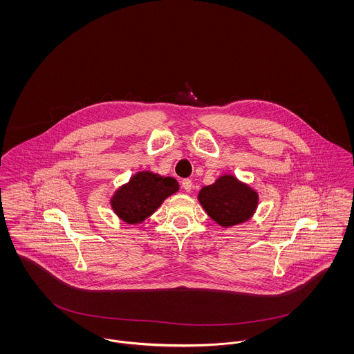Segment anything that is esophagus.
<instances>
[{
  "label": "esophagus",
  "instance_id": "obj_1",
  "mask_svg": "<svg viewBox=\"0 0 354 354\" xmlns=\"http://www.w3.org/2000/svg\"><path fill=\"white\" fill-rule=\"evenodd\" d=\"M182 187H183V190L190 192L191 187H192V183H191L190 179H183V180H182Z\"/></svg>",
  "mask_w": 354,
  "mask_h": 354
}]
</instances>
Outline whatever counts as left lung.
<instances>
[{
    "instance_id": "left-lung-1",
    "label": "left lung",
    "mask_w": 354,
    "mask_h": 354,
    "mask_svg": "<svg viewBox=\"0 0 354 354\" xmlns=\"http://www.w3.org/2000/svg\"><path fill=\"white\" fill-rule=\"evenodd\" d=\"M198 202L219 226L233 227L253 217L259 205V192L234 175L223 174L213 185L201 189Z\"/></svg>"
}]
</instances>
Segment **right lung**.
<instances>
[{
	"instance_id": "obj_1",
	"label": "right lung",
	"mask_w": 354,
	"mask_h": 354,
	"mask_svg": "<svg viewBox=\"0 0 354 354\" xmlns=\"http://www.w3.org/2000/svg\"><path fill=\"white\" fill-rule=\"evenodd\" d=\"M179 191L175 178L138 171L110 198V207L125 223L137 225L151 217L164 201Z\"/></svg>"
}]
</instances>
